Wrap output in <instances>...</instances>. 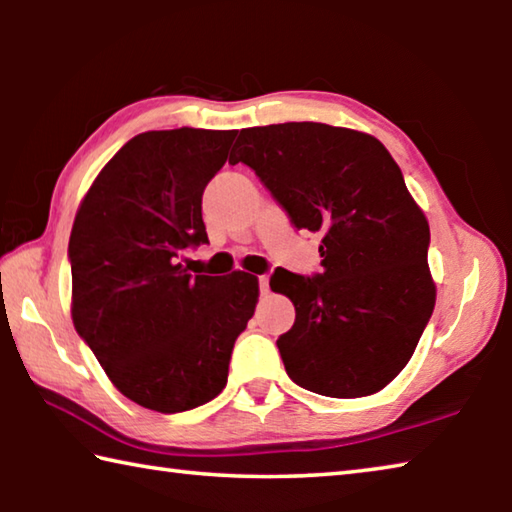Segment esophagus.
I'll list each match as a JSON object with an SVG mask.
<instances>
[{
  "label": "esophagus",
  "mask_w": 512,
  "mask_h": 512,
  "mask_svg": "<svg viewBox=\"0 0 512 512\" xmlns=\"http://www.w3.org/2000/svg\"><path fill=\"white\" fill-rule=\"evenodd\" d=\"M259 291L262 293L268 291V275H259Z\"/></svg>",
  "instance_id": "34e87169"
}]
</instances>
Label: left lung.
<instances>
[{"mask_svg": "<svg viewBox=\"0 0 512 512\" xmlns=\"http://www.w3.org/2000/svg\"><path fill=\"white\" fill-rule=\"evenodd\" d=\"M230 164L255 171L293 228L318 232L320 273L275 268L296 323L277 339L287 375L325 397L372 395L409 363L436 287L429 223L386 146L316 121L244 128Z\"/></svg>", "mask_w": 512, "mask_h": 512, "instance_id": "8db88e82", "label": "left lung"}]
</instances>
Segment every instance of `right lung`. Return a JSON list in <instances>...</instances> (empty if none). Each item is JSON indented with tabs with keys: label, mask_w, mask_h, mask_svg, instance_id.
I'll return each instance as SVG.
<instances>
[{
	"label": "right lung",
	"mask_w": 512,
	"mask_h": 512,
	"mask_svg": "<svg viewBox=\"0 0 512 512\" xmlns=\"http://www.w3.org/2000/svg\"><path fill=\"white\" fill-rule=\"evenodd\" d=\"M235 131L135 135L94 180L69 237L72 318L128 400L183 413L228 381L257 277L189 275L185 250L207 241L201 203Z\"/></svg>",
	"instance_id": "right-lung-1"
}]
</instances>
